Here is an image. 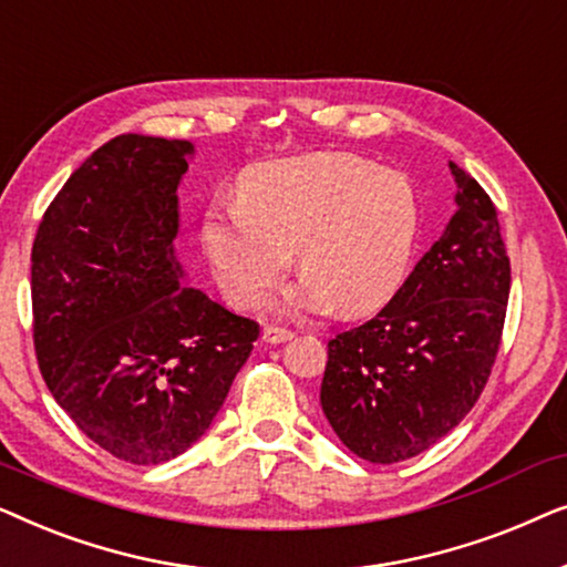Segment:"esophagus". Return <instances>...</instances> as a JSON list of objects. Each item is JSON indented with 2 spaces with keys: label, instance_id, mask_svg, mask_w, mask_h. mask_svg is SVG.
Segmentation results:
<instances>
[{
  "label": "esophagus",
  "instance_id": "obj_1",
  "mask_svg": "<svg viewBox=\"0 0 567 567\" xmlns=\"http://www.w3.org/2000/svg\"><path fill=\"white\" fill-rule=\"evenodd\" d=\"M291 338H293V332L286 328H276V324H266V328H262V340L270 346L286 343V340H291Z\"/></svg>",
  "mask_w": 567,
  "mask_h": 567
}]
</instances>
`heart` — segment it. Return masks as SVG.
Segmentation results:
<instances>
[{"label":"heart","mask_w":567,"mask_h":567,"mask_svg":"<svg viewBox=\"0 0 567 567\" xmlns=\"http://www.w3.org/2000/svg\"><path fill=\"white\" fill-rule=\"evenodd\" d=\"M417 235L413 183L346 152L247 169L237 204H214L200 224L216 284L239 309L260 305L297 252L305 278L276 305L284 315L377 312L405 284Z\"/></svg>","instance_id":"heart-1"}]
</instances>
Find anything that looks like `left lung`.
<instances>
[{"instance_id":"1","label":"left lung","mask_w":567,"mask_h":567,"mask_svg":"<svg viewBox=\"0 0 567 567\" xmlns=\"http://www.w3.org/2000/svg\"><path fill=\"white\" fill-rule=\"evenodd\" d=\"M456 214L382 312L328 343L320 402L361 460L417 456L475 408L498 355L511 262L498 212L449 162Z\"/></svg>"}]
</instances>
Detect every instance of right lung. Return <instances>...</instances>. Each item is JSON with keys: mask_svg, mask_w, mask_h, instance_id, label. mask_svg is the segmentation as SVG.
<instances>
[{"mask_svg": "<svg viewBox=\"0 0 567 567\" xmlns=\"http://www.w3.org/2000/svg\"><path fill=\"white\" fill-rule=\"evenodd\" d=\"M188 154L181 138H111L45 208L30 255L38 369L84 436L131 464L196 444L260 336L181 284Z\"/></svg>", "mask_w": 567, "mask_h": 567, "instance_id": "obj_1", "label": "right lung"}]
</instances>
